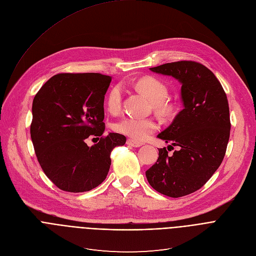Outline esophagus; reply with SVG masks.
I'll list each match as a JSON object with an SVG mask.
<instances>
[{"label": "esophagus", "instance_id": "esophagus-1", "mask_svg": "<svg viewBox=\"0 0 256 256\" xmlns=\"http://www.w3.org/2000/svg\"><path fill=\"white\" fill-rule=\"evenodd\" d=\"M126 144L130 145V146H132V147H140V146L143 145V143L138 142V141H134V140H132V139H128V140L126 141Z\"/></svg>", "mask_w": 256, "mask_h": 256}]
</instances>
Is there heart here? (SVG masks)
Here are the masks:
<instances>
[{"label":"heart","mask_w":256,"mask_h":256,"mask_svg":"<svg viewBox=\"0 0 256 256\" xmlns=\"http://www.w3.org/2000/svg\"><path fill=\"white\" fill-rule=\"evenodd\" d=\"M134 88L145 94L154 104V107L162 113H168L171 108L166 104L168 90L166 85L158 78L146 76L134 83ZM122 90L119 85L113 86L107 96V108L111 113L120 110ZM158 128V124L152 118H140L128 116L122 119L116 126V130L134 141H145Z\"/></svg>","instance_id":"heart-1"}]
</instances>
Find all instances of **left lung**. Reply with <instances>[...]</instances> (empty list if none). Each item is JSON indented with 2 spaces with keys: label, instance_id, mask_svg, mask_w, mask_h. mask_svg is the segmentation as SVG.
<instances>
[{
  "label": "left lung",
  "instance_id": "1",
  "mask_svg": "<svg viewBox=\"0 0 256 256\" xmlns=\"http://www.w3.org/2000/svg\"><path fill=\"white\" fill-rule=\"evenodd\" d=\"M150 70L182 84L183 109L158 134L178 150L168 156L166 147L158 149V158L146 171V178L160 194L184 196L206 184L224 160L230 132L228 98L215 75L200 62L181 60Z\"/></svg>",
  "mask_w": 256,
  "mask_h": 256
}]
</instances>
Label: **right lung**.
I'll return each instance as SVG.
<instances>
[{
    "label": "right lung",
    "mask_w": 256,
    "mask_h": 256,
    "mask_svg": "<svg viewBox=\"0 0 256 256\" xmlns=\"http://www.w3.org/2000/svg\"><path fill=\"white\" fill-rule=\"evenodd\" d=\"M112 78L98 73H62L51 77L32 100L30 138L45 175L60 190H92L109 172L113 148L124 134L103 136L104 98ZM90 135L99 142L84 143Z\"/></svg>",
    "instance_id": "obj_1"
}]
</instances>
